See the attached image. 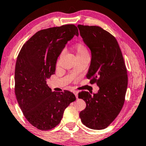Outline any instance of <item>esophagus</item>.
Returning a JSON list of instances; mask_svg holds the SVG:
<instances>
[{
    "label": "esophagus",
    "mask_w": 146,
    "mask_h": 146,
    "mask_svg": "<svg viewBox=\"0 0 146 146\" xmlns=\"http://www.w3.org/2000/svg\"><path fill=\"white\" fill-rule=\"evenodd\" d=\"M73 93L74 94V95L76 96V98H78V92L77 90H74L73 91Z\"/></svg>",
    "instance_id": "esophagus-1"
}]
</instances>
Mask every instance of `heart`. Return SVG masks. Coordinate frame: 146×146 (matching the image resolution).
<instances>
[{
    "instance_id": "heart-1",
    "label": "heart",
    "mask_w": 146,
    "mask_h": 146,
    "mask_svg": "<svg viewBox=\"0 0 146 146\" xmlns=\"http://www.w3.org/2000/svg\"><path fill=\"white\" fill-rule=\"evenodd\" d=\"M74 50L77 54L78 58L83 56L86 55V54H89V52H88V50L87 48V47L82 42H78L74 46ZM61 56H62V54H60L58 58L57 64H58Z\"/></svg>"
}]
</instances>
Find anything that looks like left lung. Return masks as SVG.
Returning <instances> with one entry per match:
<instances>
[{
	"label": "left lung",
	"instance_id": "left-lung-1",
	"mask_svg": "<svg viewBox=\"0 0 146 146\" xmlns=\"http://www.w3.org/2000/svg\"><path fill=\"white\" fill-rule=\"evenodd\" d=\"M80 34L90 49L91 64L86 75L96 84L97 94L82 91L79 98L86 107L80 113L82 122L93 129L106 128L115 119L125 102L127 74L122 53L115 38L98 26L78 25Z\"/></svg>",
	"mask_w": 146,
	"mask_h": 146
}]
</instances>
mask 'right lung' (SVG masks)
Returning a JSON list of instances; mask_svg holds the SVG:
<instances>
[{
	"label": "right lung",
	"mask_w": 146,
	"mask_h": 146,
	"mask_svg": "<svg viewBox=\"0 0 146 146\" xmlns=\"http://www.w3.org/2000/svg\"><path fill=\"white\" fill-rule=\"evenodd\" d=\"M75 35L79 33L74 25L41 30L26 42L18 55L15 95L26 119L38 129L55 127L64 110L76 100L68 90L52 92L46 81L55 74L58 57Z\"/></svg>",
	"instance_id": "right-lung-1"
}]
</instances>
